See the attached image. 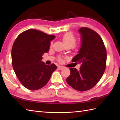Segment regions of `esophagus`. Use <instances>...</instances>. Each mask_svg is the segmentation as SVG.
<instances>
[{
    "mask_svg": "<svg viewBox=\"0 0 120 120\" xmlns=\"http://www.w3.org/2000/svg\"><path fill=\"white\" fill-rule=\"evenodd\" d=\"M58 69L59 70H61L63 69V68H64V67H62V66H58Z\"/></svg>",
    "mask_w": 120,
    "mask_h": 120,
    "instance_id": "esophagus-1",
    "label": "esophagus"
}]
</instances>
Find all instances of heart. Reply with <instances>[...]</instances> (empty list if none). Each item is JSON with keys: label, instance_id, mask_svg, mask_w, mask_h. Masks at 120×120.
Instances as JSON below:
<instances>
[{"label": "heart", "instance_id": "obj_1", "mask_svg": "<svg viewBox=\"0 0 120 120\" xmlns=\"http://www.w3.org/2000/svg\"><path fill=\"white\" fill-rule=\"evenodd\" d=\"M62 41L67 47H72L76 42V38L72 32H67L63 35Z\"/></svg>", "mask_w": 120, "mask_h": 120}]
</instances>
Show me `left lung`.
<instances>
[{"instance_id":"8db88e82","label":"left lung","mask_w":120,"mask_h":120,"mask_svg":"<svg viewBox=\"0 0 120 120\" xmlns=\"http://www.w3.org/2000/svg\"><path fill=\"white\" fill-rule=\"evenodd\" d=\"M81 46L72 62L81 63L79 70L70 68L71 74L67 78L70 86L79 91L90 90L102 77L106 68L107 52L101 37L90 28L82 27L78 30Z\"/></svg>"}]
</instances>
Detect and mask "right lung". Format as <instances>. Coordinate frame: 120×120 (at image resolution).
Returning a JSON list of instances; mask_svg holds the SVG:
<instances>
[{
  "label": "right lung",
  "instance_id": "right-lung-1",
  "mask_svg": "<svg viewBox=\"0 0 120 120\" xmlns=\"http://www.w3.org/2000/svg\"><path fill=\"white\" fill-rule=\"evenodd\" d=\"M55 37L31 29L21 33L15 41L11 52L13 68L20 82L30 90L45 86L57 69L55 64L47 65L42 61Z\"/></svg>",
  "mask_w": 120,
  "mask_h": 120
}]
</instances>
